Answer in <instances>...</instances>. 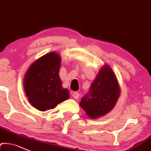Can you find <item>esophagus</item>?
<instances>
[{
  "instance_id": "obj_1",
  "label": "esophagus",
  "mask_w": 151,
  "mask_h": 151,
  "mask_svg": "<svg viewBox=\"0 0 151 151\" xmlns=\"http://www.w3.org/2000/svg\"><path fill=\"white\" fill-rule=\"evenodd\" d=\"M72 96H73V97L74 99H78L79 97V93H78V92H73V94H72Z\"/></svg>"
}]
</instances>
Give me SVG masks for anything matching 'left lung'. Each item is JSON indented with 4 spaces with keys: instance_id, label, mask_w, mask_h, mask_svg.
I'll return each mask as SVG.
<instances>
[{
    "instance_id": "8db88e82",
    "label": "left lung",
    "mask_w": 151,
    "mask_h": 151,
    "mask_svg": "<svg viewBox=\"0 0 151 151\" xmlns=\"http://www.w3.org/2000/svg\"><path fill=\"white\" fill-rule=\"evenodd\" d=\"M120 95V88L111 68L104 65L99 72L88 93L81 99L80 106L91 119L109 112Z\"/></svg>"
}]
</instances>
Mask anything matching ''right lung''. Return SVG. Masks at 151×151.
I'll return each mask as SVG.
<instances>
[{"mask_svg":"<svg viewBox=\"0 0 151 151\" xmlns=\"http://www.w3.org/2000/svg\"><path fill=\"white\" fill-rule=\"evenodd\" d=\"M61 58L51 52L32 63L26 73L24 88L29 101L40 111L54 109L69 98V91L62 87L59 76Z\"/></svg>","mask_w":151,"mask_h":151,"instance_id":"add662e5","label":"right lung"}]
</instances>
